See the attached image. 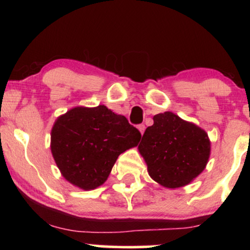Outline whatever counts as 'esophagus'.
Here are the masks:
<instances>
[{"mask_svg":"<svg viewBox=\"0 0 250 250\" xmlns=\"http://www.w3.org/2000/svg\"><path fill=\"white\" fill-rule=\"evenodd\" d=\"M137 129H139L140 133H141V135H143V133H145L146 125H137Z\"/></svg>","mask_w":250,"mask_h":250,"instance_id":"esophagus-1","label":"esophagus"}]
</instances>
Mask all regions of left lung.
<instances>
[{
    "instance_id": "8db88e82",
    "label": "left lung",
    "mask_w": 250,
    "mask_h": 250,
    "mask_svg": "<svg viewBox=\"0 0 250 250\" xmlns=\"http://www.w3.org/2000/svg\"><path fill=\"white\" fill-rule=\"evenodd\" d=\"M146 129L139 151L150 177L166 188L187 186L202 173L210 155V141L203 129L171 111L157 114Z\"/></svg>"
}]
</instances>
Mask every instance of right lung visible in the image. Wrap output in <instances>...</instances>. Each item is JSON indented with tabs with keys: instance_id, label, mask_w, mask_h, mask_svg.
<instances>
[{
	"instance_id": "right-lung-1",
	"label": "right lung",
	"mask_w": 250,
	"mask_h": 250,
	"mask_svg": "<svg viewBox=\"0 0 250 250\" xmlns=\"http://www.w3.org/2000/svg\"><path fill=\"white\" fill-rule=\"evenodd\" d=\"M141 133L105 105L75 107L54 123L50 149L62 176L83 190L103 185L120 154L136 147Z\"/></svg>"
}]
</instances>
